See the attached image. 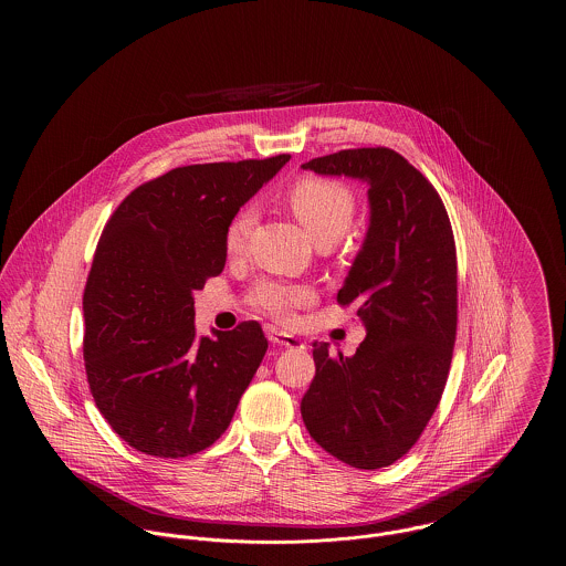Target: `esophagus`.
I'll return each instance as SVG.
<instances>
[{"instance_id": "esophagus-1", "label": "esophagus", "mask_w": 566, "mask_h": 566, "mask_svg": "<svg viewBox=\"0 0 566 566\" xmlns=\"http://www.w3.org/2000/svg\"><path fill=\"white\" fill-rule=\"evenodd\" d=\"M270 342L275 344V346H282V348H295V350L303 348V342L298 337H295L293 333L280 331V328H271Z\"/></svg>"}]
</instances>
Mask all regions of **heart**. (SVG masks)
<instances>
[{"instance_id": "heart-1", "label": "heart", "mask_w": 566, "mask_h": 566, "mask_svg": "<svg viewBox=\"0 0 566 566\" xmlns=\"http://www.w3.org/2000/svg\"><path fill=\"white\" fill-rule=\"evenodd\" d=\"M286 201L296 220L305 229L316 245L337 242L352 224L356 212V201L352 190L328 178H301L286 192ZM254 208L245 206L227 229V250L229 254L242 252L254 227ZM312 298V289L305 284H284V282H261L254 286L250 301L256 310L275 321L289 323L298 305Z\"/></svg>"}]
</instances>
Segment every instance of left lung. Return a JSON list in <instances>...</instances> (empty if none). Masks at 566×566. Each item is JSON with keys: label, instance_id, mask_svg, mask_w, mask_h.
Listing matches in <instances>:
<instances>
[{"label": "left lung", "instance_id": "1", "mask_svg": "<svg viewBox=\"0 0 566 566\" xmlns=\"http://www.w3.org/2000/svg\"><path fill=\"white\" fill-rule=\"evenodd\" d=\"M367 182L369 229L337 293L367 328L356 354L314 344L301 399L312 439L356 469L407 454L441 401L457 342V245L431 182L390 148H350L303 163Z\"/></svg>", "mask_w": 566, "mask_h": 566}]
</instances>
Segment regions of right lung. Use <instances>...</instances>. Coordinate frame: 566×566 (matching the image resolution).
<instances>
[{
    "label": "right lung",
    "instance_id": "right-lung-1",
    "mask_svg": "<svg viewBox=\"0 0 566 566\" xmlns=\"http://www.w3.org/2000/svg\"><path fill=\"white\" fill-rule=\"evenodd\" d=\"M291 155L176 167L109 216L84 286V369L137 452L185 458L227 431L268 339L261 324L195 337V298L224 270L227 229Z\"/></svg>",
    "mask_w": 566,
    "mask_h": 566
}]
</instances>
